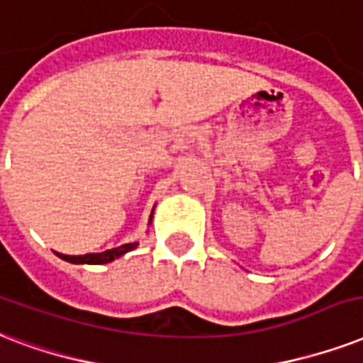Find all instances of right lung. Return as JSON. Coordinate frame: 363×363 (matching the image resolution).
I'll return each instance as SVG.
<instances>
[{
  "label": "right lung",
  "instance_id": "1",
  "mask_svg": "<svg viewBox=\"0 0 363 363\" xmlns=\"http://www.w3.org/2000/svg\"><path fill=\"white\" fill-rule=\"evenodd\" d=\"M138 246V242H130V244H123L119 248H111L106 250V252H100V254H85V255H62V259L69 261V263H86V265H102V263H109V261H113L115 257H119V255L126 254V252H130Z\"/></svg>",
  "mask_w": 363,
  "mask_h": 363
}]
</instances>
